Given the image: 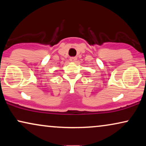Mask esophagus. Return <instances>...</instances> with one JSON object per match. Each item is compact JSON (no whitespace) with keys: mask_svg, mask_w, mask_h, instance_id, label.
Listing matches in <instances>:
<instances>
[{"mask_svg":"<svg viewBox=\"0 0 146 146\" xmlns=\"http://www.w3.org/2000/svg\"><path fill=\"white\" fill-rule=\"evenodd\" d=\"M77 60V58L76 56H73V57H70V60L72 62H75Z\"/></svg>","mask_w":146,"mask_h":146,"instance_id":"obj_1","label":"esophagus"}]
</instances>
